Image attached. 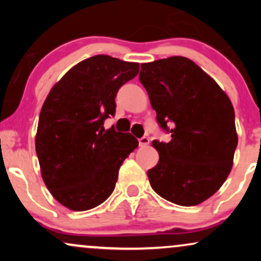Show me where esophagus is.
Listing matches in <instances>:
<instances>
[{
	"instance_id": "esophagus-1",
	"label": "esophagus",
	"mask_w": 261,
	"mask_h": 261,
	"mask_svg": "<svg viewBox=\"0 0 261 261\" xmlns=\"http://www.w3.org/2000/svg\"><path fill=\"white\" fill-rule=\"evenodd\" d=\"M148 143H149V139L146 136L141 137V139L139 140V145L141 146V147H145V146H147Z\"/></svg>"
}]
</instances>
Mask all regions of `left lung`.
Masks as SVG:
<instances>
[{
	"instance_id": "left-lung-1",
	"label": "left lung",
	"mask_w": 261,
	"mask_h": 261,
	"mask_svg": "<svg viewBox=\"0 0 261 261\" xmlns=\"http://www.w3.org/2000/svg\"><path fill=\"white\" fill-rule=\"evenodd\" d=\"M139 77L158 124L172 136L152 142L160 161L147 172L151 187L176 205H199L222 187L233 166L238 135L228 95L182 56L142 64Z\"/></svg>"
}]
</instances>
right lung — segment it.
Returning a JSON list of instances; mask_svg holds the SVG:
<instances>
[{"label":"right lung","mask_w":261,"mask_h":261,"mask_svg":"<svg viewBox=\"0 0 261 261\" xmlns=\"http://www.w3.org/2000/svg\"><path fill=\"white\" fill-rule=\"evenodd\" d=\"M137 62L95 55L53 87L39 115L35 151L43 180L58 201L86 211L112 195L122 162L139 146L131 134L104 130L119 88L139 73Z\"/></svg>","instance_id":"add662e5"}]
</instances>
